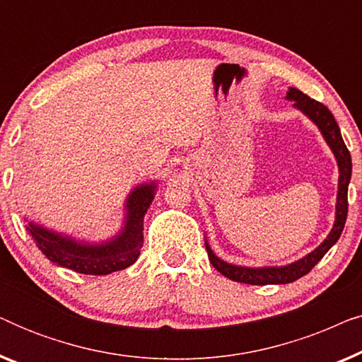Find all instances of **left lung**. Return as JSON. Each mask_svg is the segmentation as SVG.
Instances as JSON below:
<instances>
[{"instance_id": "8db88e82", "label": "left lung", "mask_w": 362, "mask_h": 362, "mask_svg": "<svg viewBox=\"0 0 362 362\" xmlns=\"http://www.w3.org/2000/svg\"><path fill=\"white\" fill-rule=\"evenodd\" d=\"M286 98L295 100V107H298L301 112H305L316 125L320 127L321 133H323L325 140L333 150L336 160H338L339 166V189H338V204H336V222L334 227L331 229L329 235L326 237L323 244L318 249H315L311 254H308L303 259L295 262V264L286 267H265V269H245V267H235L229 265L221 259H217L211 247L206 244L207 257H209L212 267L217 272L227 279L240 281V284L249 285H275V284H291V281L298 280L300 276L308 274L318 262L323 259L326 252L338 242L341 232L344 229L346 217H348V186L351 180V153L346 148L343 136H341L339 127L336 123L333 113L328 110V107L323 105L321 102H316L315 98H310L300 92L298 88H290Z\"/></svg>"}]
</instances>
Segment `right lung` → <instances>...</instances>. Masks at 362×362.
<instances>
[{
    "label": "right lung",
    "instance_id": "add662e5",
    "mask_svg": "<svg viewBox=\"0 0 362 362\" xmlns=\"http://www.w3.org/2000/svg\"><path fill=\"white\" fill-rule=\"evenodd\" d=\"M155 194V185L136 187L127 201V224L122 234L100 245H82L69 237L29 224L28 232L37 249L54 264L83 275H108L133 265L143 247V217Z\"/></svg>",
    "mask_w": 362,
    "mask_h": 362
}]
</instances>
